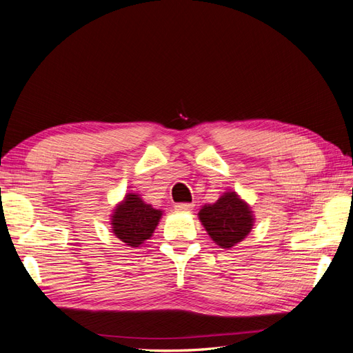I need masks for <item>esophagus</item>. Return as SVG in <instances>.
<instances>
[{
	"instance_id": "1",
	"label": "esophagus",
	"mask_w": 353,
	"mask_h": 353,
	"mask_svg": "<svg viewBox=\"0 0 353 353\" xmlns=\"http://www.w3.org/2000/svg\"><path fill=\"white\" fill-rule=\"evenodd\" d=\"M193 203H176L175 205V209L178 210V212H190V210H193Z\"/></svg>"
}]
</instances>
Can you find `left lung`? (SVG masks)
<instances>
[{"label":"left lung","instance_id":"obj_1","mask_svg":"<svg viewBox=\"0 0 353 353\" xmlns=\"http://www.w3.org/2000/svg\"><path fill=\"white\" fill-rule=\"evenodd\" d=\"M199 218L212 240L222 249L240 243L252 230V210L236 193H225L213 205L203 206Z\"/></svg>","mask_w":353,"mask_h":353}]
</instances>
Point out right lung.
<instances>
[{"label":"right lung","mask_w":353,"mask_h":353,"mask_svg":"<svg viewBox=\"0 0 353 353\" xmlns=\"http://www.w3.org/2000/svg\"><path fill=\"white\" fill-rule=\"evenodd\" d=\"M162 210L145 205L137 194H128L112 216L114 236L131 248H138L143 241L152 237Z\"/></svg>","instance_id":"obj_1"}]
</instances>
